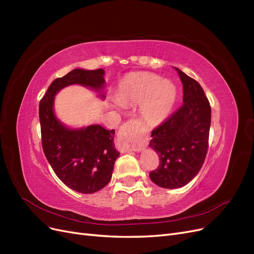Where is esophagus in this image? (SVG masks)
<instances>
[{
    "mask_svg": "<svg viewBox=\"0 0 254 254\" xmlns=\"http://www.w3.org/2000/svg\"><path fill=\"white\" fill-rule=\"evenodd\" d=\"M136 126V120H128L126 124L120 127L118 134H117V140L116 145L117 148L121 152H128V151H136L138 150V145L134 141L133 131Z\"/></svg>",
    "mask_w": 254,
    "mask_h": 254,
    "instance_id": "1",
    "label": "esophagus"
}]
</instances>
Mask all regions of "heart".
I'll return each instance as SVG.
<instances>
[{"instance_id": "obj_1", "label": "heart", "mask_w": 254, "mask_h": 254, "mask_svg": "<svg viewBox=\"0 0 254 254\" xmlns=\"http://www.w3.org/2000/svg\"><path fill=\"white\" fill-rule=\"evenodd\" d=\"M114 97L120 106L139 105L141 118L148 125H158L172 111L178 89L174 83L156 73L135 71L120 81Z\"/></svg>"}]
</instances>
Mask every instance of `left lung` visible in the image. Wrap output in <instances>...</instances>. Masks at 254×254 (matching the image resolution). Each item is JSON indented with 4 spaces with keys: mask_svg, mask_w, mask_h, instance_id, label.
<instances>
[{
    "mask_svg": "<svg viewBox=\"0 0 254 254\" xmlns=\"http://www.w3.org/2000/svg\"><path fill=\"white\" fill-rule=\"evenodd\" d=\"M183 105L151 131L149 147L160 164L149 173L162 188L176 189L191 182L201 169L208 147L211 106L200 84L181 69Z\"/></svg>",
    "mask_w": 254,
    "mask_h": 254,
    "instance_id": "obj_1",
    "label": "left lung"
}]
</instances>
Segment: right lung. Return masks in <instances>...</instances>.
<instances>
[{"label":"right lung","mask_w":254,"mask_h":254,"mask_svg":"<svg viewBox=\"0 0 254 254\" xmlns=\"http://www.w3.org/2000/svg\"><path fill=\"white\" fill-rule=\"evenodd\" d=\"M102 68H76L58 78L49 86L39 103V121L43 152L54 172L68 188L91 194L106 187L119 152L114 147V129L100 125L71 129L66 127L54 113V97L62 88L80 84L96 91L105 87ZM105 97L104 94H101Z\"/></svg>","instance_id":"1"}]
</instances>
